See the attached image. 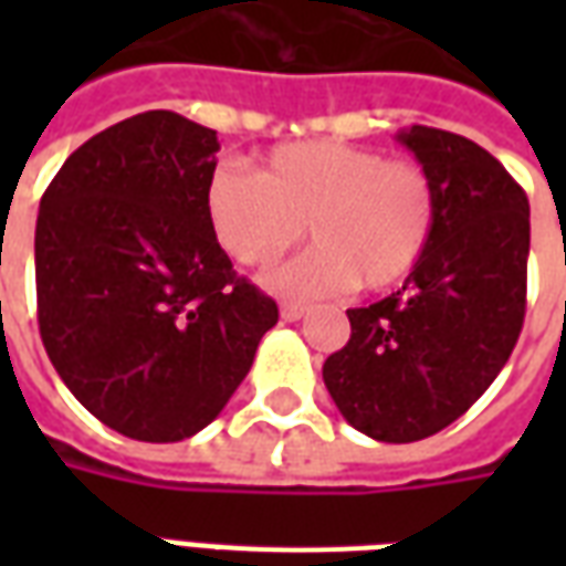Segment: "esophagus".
Returning <instances> with one entry per match:
<instances>
[{"instance_id":"34e87169","label":"esophagus","mask_w":566,"mask_h":566,"mask_svg":"<svg viewBox=\"0 0 566 566\" xmlns=\"http://www.w3.org/2000/svg\"><path fill=\"white\" fill-rule=\"evenodd\" d=\"M308 308L300 306V303H282V318L284 321H300L306 315Z\"/></svg>"}]
</instances>
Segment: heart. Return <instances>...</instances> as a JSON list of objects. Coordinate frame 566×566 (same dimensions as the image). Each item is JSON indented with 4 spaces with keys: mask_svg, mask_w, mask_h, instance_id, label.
Segmentation results:
<instances>
[{
    "mask_svg": "<svg viewBox=\"0 0 566 566\" xmlns=\"http://www.w3.org/2000/svg\"><path fill=\"white\" fill-rule=\"evenodd\" d=\"M211 235L242 266H270L303 239L315 245L263 275L275 294L331 296L400 284L424 258L437 187L421 163L345 142L272 148L258 175L214 166L206 181Z\"/></svg>",
    "mask_w": 566,
    "mask_h": 566,
    "instance_id": "heart-1",
    "label": "heart"
}]
</instances>
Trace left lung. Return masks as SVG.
<instances>
[{"label": "left lung", "mask_w": 566, "mask_h": 566, "mask_svg": "<svg viewBox=\"0 0 566 566\" xmlns=\"http://www.w3.org/2000/svg\"><path fill=\"white\" fill-rule=\"evenodd\" d=\"M397 139L433 178V235L397 294L348 308L352 336L324 360V385L360 433L416 442L458 421L518 343L531 206L503 163L458 133L416 124Z\"/></svg>", "instance_id": "obj_1"}]
</instances>
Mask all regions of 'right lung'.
I'll use <instances>...</instances> for the list:
<instances>
[{
    "instance_id": "add662e5",
    "label": "right lung",
    "mask_w": 566,
    "mask_h": 566,
    "mask_svg": "<svg viewBox=\"0 0 566 566\" xmlns=\"http://www.w3.org/2000/svg\"><path fill=\"white\" fill-rule=\"evenodd\" d=\"M218 133L145 112L96 133L35 221L39 333L87 412L142 442L221 416L279 306L235 275L206 218Z\"/></svg>"
}]
</instances>
